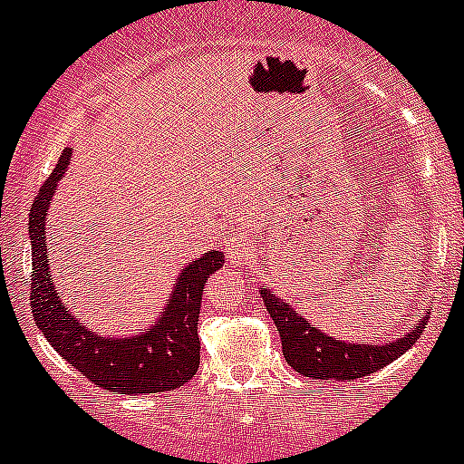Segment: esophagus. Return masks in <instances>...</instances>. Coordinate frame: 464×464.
Wrapping results in <instances>:
<instances>
[{
    "label": "esophagus",
    "instance_id": "1",
    "mask_svg": "<svg viewBox=\"0 0 464 464\" xmlns=\"http://www.w3.org/2000/svg\"><path fill=\"white\" fill-rule=\"evenodd\" d=\"M223 244H225V255H227L232 262H246L250 260V255H253V241H250V235L246 232V229H237V232H232Z\"/></svg>",
    "mask_w": 464,
    "mask_h": 464
}]
</instances>
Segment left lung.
I'll list each match as a JSON object with an SVG mask.
<instances>
[{
    "mask_svg": "<svg viewBox=\"0 0 464 464\" xmlns=\"http://www.w3.org/2000/svg\"><path fill=\"white\" fill-rule=\"evenodd\" d=\"M260 295L280 334L285 361L304 377H315V380L352 382L380 371L414 345L430 317L428 308L423 310L420 320L405 338L386 340L384 345H359V343L354 345L326 335L320 326L310 324L290 304H285L265 287H260Z\"/></svg>",
    "mask_w": 464,
    "mask_h": 464,
    "instance_id": "left-lung-1",
    "label": "left lung"
}]
</instances>
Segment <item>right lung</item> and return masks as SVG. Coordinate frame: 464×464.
<instances>
[{
	"label": "right lung",
	"instance_id": "obj_1",
	"mask_svg": "<svg viewBox=\"0 0 464 464\" xmlns=\"http://www.w3.org/2000/svg\"><path fill=\"white\" fill-rule=\"evenodd\" d=\"M71 160V149H63L45 184L38 190L29 211L32 239V301L34 322L50 345L73 365L92 384L112 393H163L193 380L199 368L198 317L202 310L204 283L225 262L220 250H209L190 262L174 283L172 296L159 320L129 338H103L99 331L84 326L62 304L50 276L45 241V216Z\"/></svg>",
	"mask_w": 464,
	"mask_h": 464
}]
</instances>
